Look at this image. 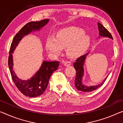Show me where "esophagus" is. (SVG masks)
Returning a JSON list of instances; mask_svg holds the SVG:
<instances>
[{
  "label": "esophagus",
  "instance_id": "obj_1",
  "mask_svg": "<svg viewBox=\"0 0 123 123\" xmlns=\"http://www.w3.org/2000/svg\"><path fill=\"white\" fill-rule=\"evenodd\" d=\"M71 62L70 61H65L64 62V65L66 66V67H68V66L71 65Z\"/></svg>",
  "mask_w": 123,
  "mask_h": 123
}]
</instances>
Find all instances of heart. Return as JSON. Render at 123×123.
Wrapping results in <instances>:
<instances>
[{
  "instance_id": "1",
  "label": "heart",
  "mask_w": 123,
  "mask_h": 123,
  "mask_svg": "<svg viewBox=\"0 0 123 123\" xmlns=\"http://www.w3.org/2000/svg\"><path fill=\"white\" fill-rule=\"evenodd\" d=\"M90 37L85 31L76 26H69L60 29L54 36L47 38L45 47L47 52L54 56L61 53L66 47L68 55L75 56L85 50L90 43Z\"/></svg>"
}]
</instances>
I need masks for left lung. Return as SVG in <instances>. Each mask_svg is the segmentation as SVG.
<instances>
[{
	"mask_svg": "<svg viewBox=\"0 0 123 123\" xmlns=\"http://www.w3.org/2000/svg\"><path fill=\"white\" fill-rule=\"evenodd\" d=\"M98 29L99 30V36L101 37H106L110 38L113 39L112 36L111 35L110 32L108 31V30L104 27L99 22H98ZM88 53L83 55L82 56H80V57L77 58L76 60V61L74 63V67L75 69L76 70V77H75V86L76 87L77 90L80 91L85 92H91L97 89L99 87H101L103 83L105 82V80H106L107 77L105 78V80L101 84L98 85L96 86H86L82 84V77L84 76V65L85 63V61L87 55H88Z\"/></svg>",
	"mask_w": 123,
	"mask_h": 123,
	"instance_id": "1",
	"label": "left lung"
}]
</instances>
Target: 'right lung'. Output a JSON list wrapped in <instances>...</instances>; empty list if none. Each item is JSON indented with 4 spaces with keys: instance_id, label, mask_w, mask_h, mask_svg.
Wrapping results in <instances>:
<instances>
[{
    "instance_id": "add662e5",
    "label": "right lung",
    "mask_w": 123,
    "mask_h": 123,
    "mask_svg": "<svg viewBox=\"0 0 123 123\" xmlns=\"http://www.w3.org/2000/svg\"><path fill=\"white\" fill-rule=\"evenodd\" d=\"M49 21V19H44L26 24L15 36L9 50L8 65L12 80L18 90L25 96L29 97H38L44 93L48 86L51 75L57 70L60 63L58 61H43L40 69L30 80H22L16 76L13 70L12 53L25 36L29 35L32 31L40 30L41 28L46 25Z\"/></svg>"
}]
</instances>
